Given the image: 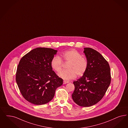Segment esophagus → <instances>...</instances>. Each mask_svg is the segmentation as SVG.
Returning a JSON list of instances; mask_svg holds the SVG:
<instances>
[{
  "label": "esophagus",
  "mask_w": 128,
  "mask_h": 128,
  "mask_svg": "<svg viewBox=\"0 0 128 128\" xmlns=\"http://www.w3.org/2000/svg\"><path fill=\"white\" fill-rule=\"evenodd\" d=\"M69 82H68V81H66V80H64L63 81V84H66V83H68Z\"/></svg>",
  "instance_id": "34e87169"
}]
</instances>
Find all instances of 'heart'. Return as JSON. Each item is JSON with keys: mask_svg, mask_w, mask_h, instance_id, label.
<instances>
[{"mask_svg": "<svg viewBox=\"0 0 128 128\" xmlns=\"http://www.w3.org/2000/svg\"><path fill=\"white\" fill-rule=\"evenodd\" d=\"M69 62L67 66L68 70H63L59 74V77L65 80L74 78L76 76H83L87 71L88 62L87 58L82 56L78 51L71 50L65 51L60 56H54L51 60L50 65L52 68L56 72H61L63 62Z\"/></svg>", "mask_w": 128, "mask_h": 128, "instance_id": "heart-1", "label": "heart"}]
</instances>
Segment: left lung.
I'll return each instance as SVG.
<instances>
[{
	"label": "left lung",
	"mask_w": 128,
	"mask_h": 128,
	"mask_svg": "<svg viewBox=\"0 0 128 128\" xmlns=\"http://www.w3.org/2000/svg\"><path fill=\"white\" fill-rule=\"evenodd\" d=\"M84 49L88 67L83 76L73 82L72 98L77 105L90 107L99 102L107 90L111 82L110 69L99 52L90 48Z\"/></svg>",
	"instance_id": "obj_1"
}]
</instances>
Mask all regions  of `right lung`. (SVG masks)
Instances as JSON below:
<instances>
[{"label": "right lung", "instance_id": "add662e5", "mask_svg": "<svg viewBox=\"0 0 128 128\" xmlns=\"http://www.w3.org/2000/svg\"><path fill=\"white\" fill-rule=\"evenodd\" d=\"M57 50L38 48L21 58L16 80L23 97L35 105H43L54 97L63 80L52 70L50 62Z\"/></svg>", "mask_w": 128, "mask_h": 128}]
</instances>
